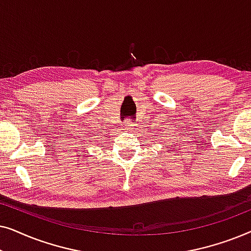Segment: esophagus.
Instances as JSON below:
<instances>
[{"label": "esophagus", "instance_id": "obj_1", "mask_svg": "<svg viewBox=\"0 0 251 251\" xmlns=\"http://www.w3.org/2000/svg\"><path fill=\"white\" fill-rule=\"evenodd\" d=\"M137 126L136 123H132V122H126L125 123V128L126 130H128V131H130V130H133Z\"/></svg>", "mask_w": 251, "mask_h": 251}]
</instances>
